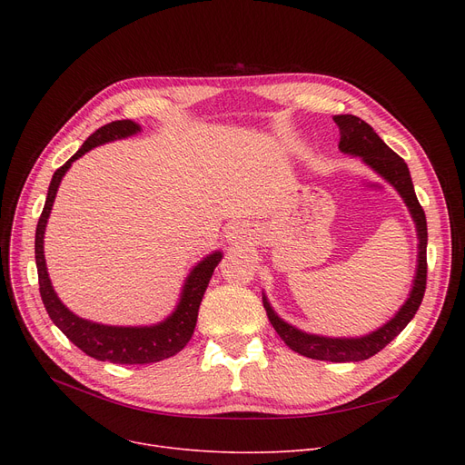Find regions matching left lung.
Wrapping results in <instances>:
<instances>
[{
  "mask_svg": "<svg viewBox=\"0 0 465 465\" xmlns=\"http://www.w3.org/2000/svg\"><path fill=\"white\" fill-rule=\"evenodd\" d=\"M333 120L339 126V134H341L339 149L347 154L360 156L365 163L373 167L381 177H384L401 193V198L407 203L419 232V267H417V277H414V286L411 290L409 300L398 311V314L392 321L386 322L382 328H379L370 335H363L358 339H331L322 335L303 333L294 326L281 321L263 296V307L267 312V319H270L275 331L281 335V339L292 351L312 360H326V361L341 363V361H360V360H368L375 356L390 343V341L398 337L403 331V328L412 321V316L417 314L426 292L428 226H426L424 209L417 200V193H414L409 167L403 162V158H400L392 149H390L368 122H363L361 118L354 114H337L333 116Z\"/></svg>",
  "mask_w": 465,
  "mask_h": 465,
  "instance_id": "1",
  "label": "left lung"
}]
</instances>
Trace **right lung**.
Wrapping results in <instances>:
<instances>
[{"label": "right lung", "mask_w": 465, "mask_h": 465, "mask_svg": "<svg viewBox=\"0 0 465 465\" xmlns=\"http://www.w3.org/2000/svg\"><path fill=\"white\" fill-rule=\"evenodd\" d=\"M141 128L134 120H114L109 124L95 130L81 149L73 154L62 167H58L53 175L51 186H48L46 202L43 213L39 216L37 230H35V263H37V277H39V294L43 305L51 316V321L62 330V333L71 341L73 345L79 347L84 354L111 363H153L165 360L177 354L186 347L190 341L195 322H198V311L203 300L209 281L213 277L214 267L223 260V252H213L205 260H202L193 267L188 275L181 302L175 312L156 326H143V328H118V326H104L95 324L84 319H79L73 314L56 296L53 290L51 279L46 273V263L43 254V237L48 214H51L56 192L62 177L69 165L81 158L84 153L92 151L94 146L104 144L107 141L122 139L137 134Z\"/></svg>", "instance_id": "obj_1"}]
</instances>
